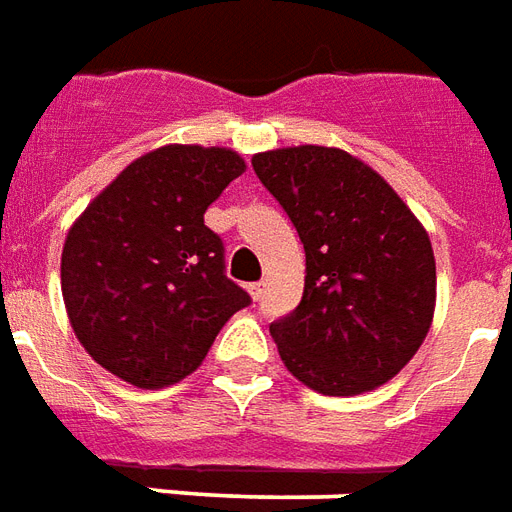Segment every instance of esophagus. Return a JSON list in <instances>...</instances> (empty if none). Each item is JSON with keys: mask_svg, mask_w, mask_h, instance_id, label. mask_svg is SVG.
Returning <instances> with one entry per match:
<instances>
[{"mask_svg": "<svg viewBox=\"0 0 512 512\" xmlns=\"http://www.w3.org/2000/svg\"><path fill=\"white\" fill-rule=\"evenodd\" d=\"M246 290H249V295H252V301H260L263 293H266V282H255V285H249Z\"/></svg>", "mask_w": 512, "mask_h": 512, "instance_id": "34e87169", "label": "esophagus"}]
</instances>
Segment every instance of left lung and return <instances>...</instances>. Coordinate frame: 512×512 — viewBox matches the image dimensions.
Returning a JSON list of instances; mask_svg holds the SVG:
<instances>
[{"instance_id":"left-lung-1","label":"left lung","mask_w":512,"mask_h":512,"mask_svg":"<svg viewBox=\"0 0 512 512\" xmlns=\"http://www.w3.org/2000/svg\"><path fill=\"white\" fill-rule=\"evenodd\" d=\"M306 252L301 304L271 323L287 372L325 396L393 380L426 339L437 304L429 233L366 162L328 146L252 157Z\"/></svg>"}]
</instances>
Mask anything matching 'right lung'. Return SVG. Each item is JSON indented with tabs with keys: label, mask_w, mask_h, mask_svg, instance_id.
I'll return each mask as SVG.
<instances>
[{
	"label": "right lung",
	"mask_w": 512,
	"mask_h": 512,
	"mask_svg": "<svg viewBox=\"0 0 512 512\" xmlns=\"http://www.w3.org/2000/svg\"><path fill=\"white\" fill-rule=\"evenodd\" d=\"M246 170L233 149L170 143L121 170L62 249V295L78 342L102 369L165 388L198 369L222 325L249 306L225 276L203 214Z\"/></svg>",
	"instance_id": "add662e5"
}]
</instances>
